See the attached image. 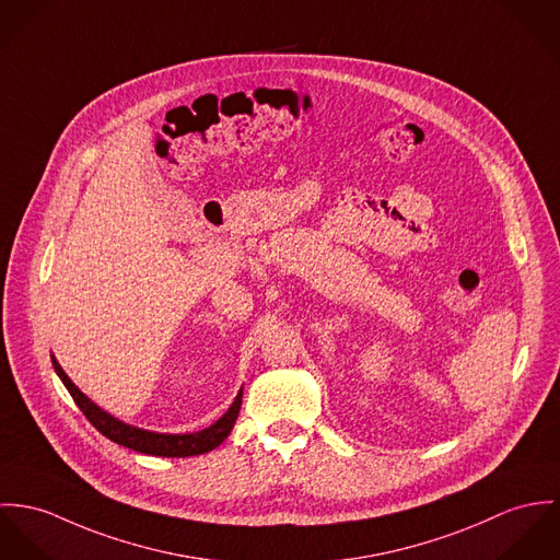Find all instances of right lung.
<instances>
[{
	"label": "right lung",
	"instance_id": "right-lung-1",
	"mask_svg": "<svg viewBox=\"0 0 560 560\" xmlns=\"http://www.w3.org/2000/svg\"><path fill=\"white\" fill-rule=\"evenodd\" d=\"M51 363L54 370L60 375L63 386L68 388V393L72 395L74 404L79 406V410L88 417V421L101 432L107 435L109 440L122 444L126 448H132L137 453H145V455H159V457H190V455H201L208 453L212 448H217L230 432L234 430V423L238 419L241 412V404H243V388L238 390L236 399L232 401V406L228 408V412L214 421L210 428L199 430V432H190V434H161V432H150L143 428H135L128 425L125 421L116 419L114 415L105 412L101 406H96L85 393H81L74 382L66 375L62 365L58 363V359L51 354Z\"/></svg>",
	"mask_w": 560,
	"mask_h": 560
}]
</instances>
